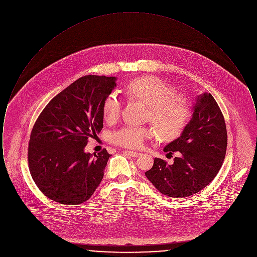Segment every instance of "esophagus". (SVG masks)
<instances>
[{
    "instance_id": "obj_1",
    "label": "esophagus",
    "mask_w": 257,
    "mask_h": 257,
    "mask_svg": "<svg viewBox=\"0 0 257 257\" xmlns=\"http://www.w3.org/2000/svg\"><path fill=\"white\" fill-rule=\"evenodd\" d=\"M124 153H126L127 155L131 156V157H139L141 155L140 152H136V151H131V150H125Z\"/></svg>"
}]
</instances>
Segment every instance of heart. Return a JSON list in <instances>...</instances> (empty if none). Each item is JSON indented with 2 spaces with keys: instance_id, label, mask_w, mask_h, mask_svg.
<instances>
[{
  "instance_id": "b5f03b06",
  "label": "heart",
  "mask_w": 257,
  "mask_h": 257,
  "mask_svg": "<svg viewBox=\"0 0 257 257\" xmlns=\"http://www.w3.org/2000/svg\"><path fill=\"white\" fill-rule=\"evenodd\" d=\"M129 97L142 102L148 107V118L154 124L160 136L165 140H173L183 132L192 114L189 103L178 97L176 90L155 77H141L126 86ZM122 101L116 92H110L103 103L104 117L108 121L115 120L121 110ZM153 135L147 126L125 125L112 132V144L137 149L144 146L145 141Z\"/></svg>"
}]
</instances>
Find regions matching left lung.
<instances>
[{"mask_svg":"<svg viewBox=\"0 0 257 257\" xmlns=\"http://www.w3.org/2000/svg\"><path fill=\"white\" fill-rule=\"evenodd\" d=\"M183 132L164 147L178 156L172 165L155 158L147 179L165 196L185 197L201 191L216 177L225 157L227 132L216 100L207 92L196 99Z\"/></svg>","mask_w":257,"mask_h":257,"instance_id":"8db88e82","label":"left lung"}]
</instances>
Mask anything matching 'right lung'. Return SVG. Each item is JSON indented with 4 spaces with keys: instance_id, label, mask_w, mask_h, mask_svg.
Returning a JSON list of instances; mask_svg holds the SVG:
<instances>
[{
    "instance_id": "1",
    "label": "right lung",
    "mask_w": 257,
    "mask_h": 257,
    "mask_svg": "<svg viewBox=\"0 0 257 257\" xmlns=\"http://www.w3.org/2000/svg\"><path fill=\"white\" fill-rule=\"evenodd\" d=\"M115 77L87 75L53 98L31 133L28 161L38 189L65 205L86 201L103 179L110 154L85 151L87 139L103 128V103Z\"/></svg>"
}]
</instances>
